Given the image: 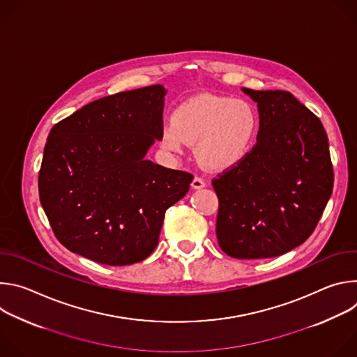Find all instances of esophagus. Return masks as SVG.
I'll return each instance as SVG.
<instances>
[{
    "label": "esophagus",
    "instance_id": "1",
    "mask_svg": "<svg viewBox=\"0 0 357 357\" xmlns=\"http://www.w3.org/2000/svg\"><path fill=\"white\" fill-rule=\"evenodd\" d=\"M205 186H206V183H205V181H203L202 178H199V176L193 178V181H192V188L193 189H202V188H205Z\"/></svg>",
    "mask_w": 357,
    "mask_h": 357
}]
</instances>
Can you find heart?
<instances>
[{
  "label": "heart",
  "instance_id": "1",
  "mask_svg": "<svg viewBox=\"0 0 357 357\" xmlns=\"http://www.w3.org/2000/svg\"><path fill=\"white\" fill-rule=\"evenodd\" d=\"M259 132L260 116L248 101L200 94L175 109L158 139L169 154H182L186 144H196L195 154L202 165L226 172L250 157Z\"/></svg>",
  "mask_w": 357,
  "mask_h": 357
}]
</instances>
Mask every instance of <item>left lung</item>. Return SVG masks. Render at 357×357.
Returning <instances> with one entry per match:
<instances>
[{
    "label": "left lung",
    "instance_id": "left-lung-1",
    "mask_svg": "<svg viewBox=\"0 0 357 357\" xmlns=\"http://www.w3.org/2000/svg\"><path fill=\"white\" fill-rule=\"evenodd\" d=\"M241 91L257 103L260 132L250 157L219 175L216 234L234 259H270L315 230L333 189L329 141L321 120L282 90Z\"/></svg>",
    "mask_w": 357,
    "mask_h": 357
}]
</instances>
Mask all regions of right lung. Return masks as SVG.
I'll return each mask as SVG.
<instances>
[{"mask_svg":"<svg viewBox=\"0 0 357 357\" xmlns=\"http://www.w3.org/2000/svg\"><path fill=\"white\" fill-rule=\"evenodd\" d=\"M162 84L98 98L50 130L39 171L40 205L56 238L106 266L155 250L165 212L193 176L145 160L160 141Z\"/></svg>","mask_w":357,"mask_h":357,"instance_id":"1","label":"right lung"}]
</instances>
